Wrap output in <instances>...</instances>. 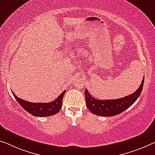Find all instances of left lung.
<instances>
[{"instance_id": "1", "label": "left lung", "mask_w": 155, "mask_h": 155, "mask_svg": "<svg viewBox=\"0 0 155 155\" xmlns=\"http://www.w3.org/2000/svg\"><path fill=\"white\" fill-rule=\"evenodd\" d=\"M144 84V77L143 78L139 88L134 94L129 96L115 100H97L92 97L87 89H85L84 96L86 104L92 114L101 116H113L122 113L134 104L142 91Z\"/></svg>"}]
</instances>
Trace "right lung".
<instances>
[{
  "mask_svg": "<svg viewBox=\"0 0 155 155\" xmlns=\"http://www.w3.org/2000/svg\"><path fill=\"white\" fill-rule=\"evenodd\" d=\"M12 92L13 96L17 101L20 105L32 115L37 117H45V116H53L58 113L62 107V100L66 90L59 95L55 101L48 103H37V102H30L24 100L19 98Z\"/></svg>",
  "mask_w": 155,
  "mask_h": 155,
  "instance_id": "add662e5",
  "label": "right lung"
}]
</instances>
